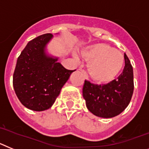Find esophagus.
<instances>
[{
	"label": "esophagus",
	"instance_id": "esophagus-1",
	"mask_svg": "<svg viewBox=\"0 0 149 149\" xmlns=\"http://www.w3.org/2000/svg\"><path fill=\"white\" fill-rule=\"evenodd\" d=\"M80 71H81V72H82V73H83V74L85 75V76H86V73H85V70H82V69H80L79 70Z\"/></svg>",
	"mask_w": 149,
	"mask_h": 149
}]
</instances>
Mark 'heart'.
Here are the masks:
<instances>
[{"label":"heart","instance_id":"b5f03b06","mask_svg":"<svg viewBox=\"0 0 149 149\" xmlns=\"http://www.w3.org/2000/svg\"><path fill=\"white\" fill-rule=\"evenodd\" d=\"M81 55L88 61V71L94 81L107 83L113 81L121 72L125 64L124 56L119 51L105 43H94L81 51ZM73 56L79 60L76 53Z\"/></svg>","mask_w":149,"mask_h":149}]
</instances>
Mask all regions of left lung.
<instances>
[{
    "mask_svg": "<svg viewBox=\"0 0 149 149\" xmlns=\"http://www.w3.org/2000/svg\"><path fill=\"white\" fill-rule=\"evenodd\" d=\"M125 66L116 79L104 85H95L85 80L82 89L88 109L97 117L110 118L125 110L134 92V71L125 53Z\"/></svg>",
    "mask_w": 149,
    "mask_h": 149,
    "instance_id": "1",
    "label": "left lung"
}]
</instances>
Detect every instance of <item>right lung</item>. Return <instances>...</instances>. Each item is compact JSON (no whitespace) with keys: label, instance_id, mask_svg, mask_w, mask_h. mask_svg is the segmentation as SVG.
<instances>
[{"label":"right lung","instance_id":"obj_1","mask_svg":"<svg viewBox=\"0 0 149 149\" xmlns=\"http://www.w3.org/2000/svg\"><path fill=\"white\" fill-rule=\"evenodd\" d=\"M52 33L33 39L18 58L13 73V88L22 105L33 111L51 108L62 87L75 70L64 68L47 50Z\"/></svg>","mask_w":149,"mask_h":149}]
</instances>
